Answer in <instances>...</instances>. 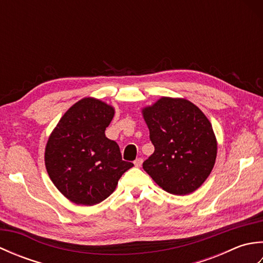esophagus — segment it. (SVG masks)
Returning a JSON list of instances; mask_svg holds the SVG:
<instances>
[{"instance_id":"1","label":"esophagus","mask_w":263,"mask_h":263,"mask_svg":"<svg viewBox=\"0 0 263 263\" xmlns=\"http://www.w3.org/2000/svg\"><path fill=\"white\" fill-rule=\"evenodd\" d=\"M142 158H137L136 160H135V163H133V164H135V166L136 167H140L141 165H142Z\"/></svg>"}]
</instances>
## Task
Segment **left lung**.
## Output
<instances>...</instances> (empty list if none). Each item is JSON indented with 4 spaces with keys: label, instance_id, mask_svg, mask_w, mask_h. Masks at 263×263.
<instances>
[{
    "label": "left lung",
    "instance_id": "left-lung-1",
    "mask_svg": "<svg viewBox=\"0 0 263 263\" xmlns=\"http://www.w3.org/2000/svg\"><path fill=\"white\" fill-rule=\"evenodd\" d=\"M142 116L155 147L143 170L166 192H194L210 175L217 157L210 121L190 100L172 97L142 108Z\"/></svg>",
    "mask_w": 263,
    "mask_h": 263
}]
</instances>
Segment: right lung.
<instances>
[{
  "mask_svg": "<svg viewBox=\"0 0 263 263\" xmlns=\"http://www.w3.org/2000/svg\"><path fill=\"white\" fill-rule=\"evenodd\" d=\"M114 107L92 97L65 111L45 148V166L54 185L71 202L93 205L114 192L133 166L122 160L120 147L105 136Z\"/></svg>",
  "mask_w": 263,
  "mask_h": 263,
  "instance_id": "1",
  "label": "right lung"
}]
</instances>
